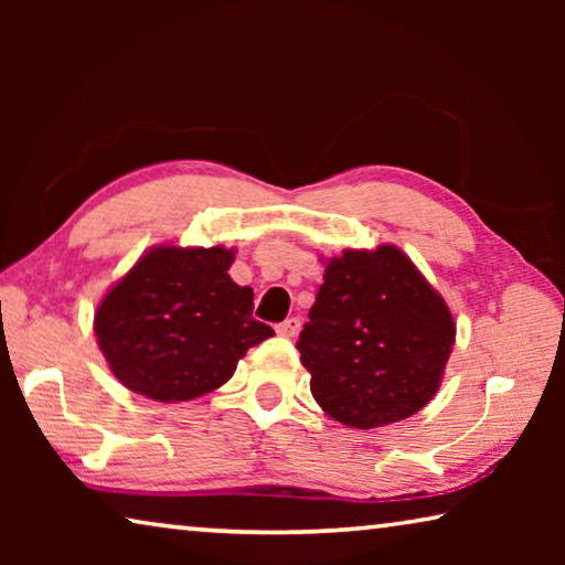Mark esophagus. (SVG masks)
Returning <instances> with one entry per match:
<instances>
[{"mask_svg":"<svg viewBox=\"0 0 565 565\" xmlns=\"http://www.w3.org/2000/svg\"><path fill=\"white\" fill-rule=\"evenodd\" d=\"M299 329H301V319H296V317L276 323V333H279V337H286V339H294L296 333H299Z\"/></svg>","mask_w":565,"mask_h":565,"instance_id":"obj_1","label":"esophagus"}]
</instances>
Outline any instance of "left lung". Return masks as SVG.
<instances>
[{
  "instance_id": "obj_1",
  "label": "left lung",
  "mask_w": 565,
  "mask_h": 565,
  "mask_svg": "<svg viewBox=\"0 0 565 565\" xmlns=\"http://www.w3.org/2000/svg\"><path fill=\"white\" fill-rule=\"evenodd\" d=\"M454 339L441 296L386 244L329 262L296 349L319 406L366 431L414 416L434 398Z\"/></svg>"
}]
</instances>
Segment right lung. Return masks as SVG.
Masks as SVG:
<instances>
[{"label":"right lung","mask_w":565,"mask_h":565,"mask_svg":"<svg viewBox=\"0 0 565 565\" xmlns=\"http://www.w3.org/2000/svg\"><path fill=\"white\" fill-rule=\"evenodd\" d=\"M232 262L224 246H159L104 296L94 333L124 386L154 401L196 398L274 337L252 317L254 291L226 274Z\"/></svg>","instance_id":"obj_1"}]
</instances>
